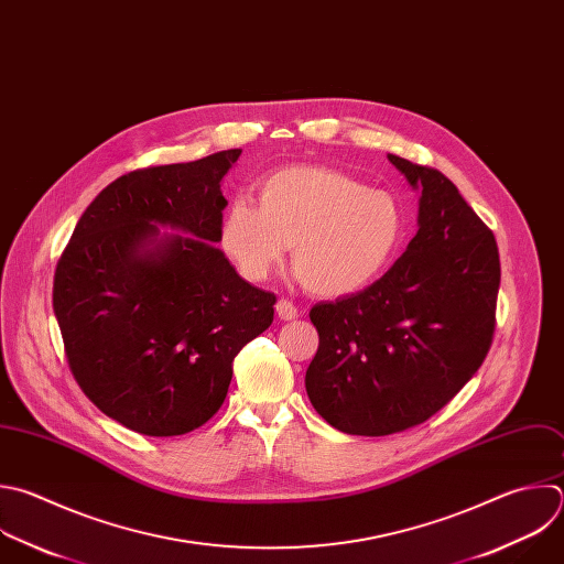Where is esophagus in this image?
<instances>
[{
	"mask_svg": "<svg viewBox=\"0 0 564 564\" xmlns=\"http://www.w3.org/2000/svg\"><path fill=\"white\" fill-rule=\"evenodd\" d=\"M276 314L283 321H292V318L299 316V307L292 301H288V299H279L276 301Z\"/></svg>",
	"mask_w": 564,
	"mask_h": 564,
	"instance_id": "1",
	"label": "esophagus"
}]
</instances>
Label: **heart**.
I'll list each match as a JSON object with an SVG mask.
<instances>
[{
    "mask_svg": "<svg viewBox=\"0 0 564 564\" xmlns=\"http://www.w3.org/2000/svg\"><path fill=\"white\" fill-rule=\"evenodd\" d=\"M259 206L232 202L221 248L250 281H263L292 246V268L316 296H345L377 281L405 237V213L388 191H367L327 165H294L257 185Z\"/></svg>",
    "mask_w": 564,
    "mask_h": 564,
    "instance_id": "obj_1",
    "label": "heart"
}]
</instances>
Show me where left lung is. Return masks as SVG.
I'll return each instance as SVG.
<instances>
[{
    "label": "left lung",
    "mask_w": 564,
    "mask_h": 564,
    "mask_svg": "<svg viewBox=\"0 0 564 564\" xmlns=\"http://www.w3.org/2000/svg\"><path fill=\"white\" fill-rule=\"evenodd\" d=\"M390 161L421 191L416 237L379 281L310 310L318 349L307 397L354 436L432 419L478 371L496 332L494 232L443 172L397 154Z\"/></svg>",
    "instance_id": "1"
}]
</instances>
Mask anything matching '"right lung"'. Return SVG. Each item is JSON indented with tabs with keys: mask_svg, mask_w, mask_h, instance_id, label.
Segmentation results:
<instances>
[{
	"mask_svg": "<svg viewBox=\"0 0 564 564\" xmlns=\"http://www.w3.org/2000/svg\"><path fill=\"white\" fill-rule=\"evenodd\" d=\"M241 150L132 170L97 195L62 252L53 310L82 392L143 436H181L226 401L232 360L274 318L219 243L221 178ZM156 225L187 231L158 237Z\"/></svg>",
	"mask_w": 564,
	"mask_h": 564,
	"instance_id": "1",
	"label": "right lung"
}]
</instances>
